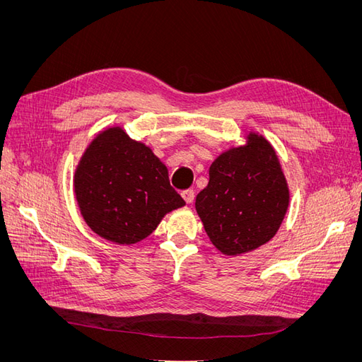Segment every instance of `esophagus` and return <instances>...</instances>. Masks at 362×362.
Masks as SVG:
<instances>
[{"label":"esophagus","mask_w":362,"mask_h":362,"mask_svg":"<svg viewBox=\"0 0 362 362\" xmlns=\"http://www.w3.org/2000/svg\"><path fill=\"white\" fill-rule=\"evenodd\" d=\"M181 196H182V199L185 201V204H192L193 202V199H194V192L193 190H184L182 193H181Z\"/></svg>","instance_id":"34e87169"}]
</instances>
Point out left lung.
Wrapping results in <instances>:
<instances>
[{
    "mask_svg": "<svg viewBox=\"0 0 362 362\" xmlns=\"http://www.w3.org/2000/svg\"><path fill=\"white\" fill-rule=\"evenodd\" d=\"M196 211L210 242L225 255H242L275 237L286 217L290 190L270 141L258 133L223 151L208 170Z\"/></svg>",
    "mask_w": 362,
    "mask_h": 362,
    "instance_id": "8db88e82",
    "label": "left lung"
}]
</instances>
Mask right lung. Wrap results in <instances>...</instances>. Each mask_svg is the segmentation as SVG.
<instances>
[{"mask_svg": "<svg viewBox=\"0 0 362 362\" xmlns=\"http://www.w3.org/2000/svg\"><path fill=\"white\" fill-rule=\"evenodd\" d=\"M74 193L87 226L116 245L141 242L164 216L185 205L170 187L166 164L120 127L105 128L86 148Z\"/></svg>", "mask_w": 362, "mask_h": 362, "instance_id": "1", "label": "right lung"}]
</instances>
